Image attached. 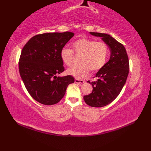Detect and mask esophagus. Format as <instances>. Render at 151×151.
Listing matches in <instances>:
<instances>
[{"label": "esophagus", "instance_id": "34e87169", "mask_svg": "<svg viewBox=\"0 0 151 151\" xmlns=\"http://www.w3.org/2000/svg\"><path fill=\"white\" fill-rule=\"evenodd\" d=\"M75 83H76V84H83V83H84V81H83V80H79L77 78L75 79Z\"/></svg>", "mask_w": 151, "mask_h": 151}]
</instances>
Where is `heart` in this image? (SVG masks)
Returning <instances> with one entry per match:
<instances>
[{
    "mask_svg": "<svg viewBox=\"0 0 151 151\" xmlns=\"http://www.w3.org/2000/svg\"><path fill=\"white\" fill-rule=\"evenodd\" d=\"M76 55H81L79 65L74 66L67 70L68 75L76 78H83L87 76L89 70L95 73L105 65L109 56V48L106 43L102 41L83 37L74 41L72 44ZM63 63L68 67L72 65L74 54L68 48H63L60 52Z\"/></svg>",
    "mask_w": 151,
    "mask_h": 151,
    "instance_id": "heart-1",
    "label": "heart"
}]
</instances>
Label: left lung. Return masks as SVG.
Masks as SVG:
<instances>
[{
  "label": "left lung",
  "instance_id": "obj_1",
  "mask_svg": "<svg viewBox=\"0 0 151 151\" xmlns=\"http://www.w3.org/2000/svg\"><path fill=\"white\" fill-rule=\"evenodd\" d=\"M101 37L110 50V58L104 67L96 74L97 81L90 82L93 91L84 96V100L92 107H103L114 101L127 81L129 73V61L126 49L119 42L109 34L90 32Z\"/></svg>",
  "mask_w": 151,
  "mask_h": 151
}]
</instances>
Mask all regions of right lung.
<instances>
[{"instance_id":"right-lung-1","label":"right lung","mask_w":151,"mask_h":151,"mask_svg":"<svg viewBox=\"0 0 151 151\" xmlns=\"http://www.w3.org/2000/svg\"><path fill=\"white\" fill-rule=\"evenodd\" d=\"M74 35L70 32L38 34L22 50L19 73L31 97L41 104L58 103L65 95L67 86L75 82L70 75L56 76L65 70L61 50Z\"/></svg>"}]
</instances>
